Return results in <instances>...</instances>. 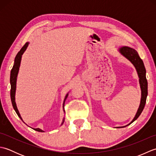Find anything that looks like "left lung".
Instances as JSON below:
<instances>
[{"instance_id":"8db88e82","label":"left lung","mask_w":156,"mask_h":156,"mask_svg":"<svg viewBox=\"0 0 156 156\" xmlns=\"http://www.w3.org/2000/svg\"><path fill=\"white\" fill-rule=\"evenodd\" d=\"M119 51L122 56H124L126 59H127L129 62H131V64L135 66L139 78H140L139 79V81H140V88L141 90V102L136 115H135V117L131 121L130 123H129L125 126H122V127H117L122 128L127 127V126L131 124L132 122L135 121L140 117V115H141L142 111H143L145 102H146V98L147 96V81L146 79V76H145V74H146V70H145L144 62L140 58L137 51L135 49L131 48L130 47H127V46H122V47H121L119 49Z\"/></svg>"}]
</instances>
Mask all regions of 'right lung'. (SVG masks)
<instances>
[{
    "label": "right lung",
    "instance_id": "1",
    "mask_svg": "<svg viewBox=\"0 0 156 156\" xmlns=\"http://www.w3.org/2000/svg\"><path fill=\"white\" fill-rule=\"evenodd\" d=\"M29 45V42H27L26 44L23 45V47L21 49L18 54H16V57L15 58V62H14V65H13V67L11 71V77H10V82H11V102H12V105L13 108L15 111L16 113L17 114V115L19 116V117L23 121V119L21 117V115H20L19 112L18 111L17 107H16V102H15V92H16V79H17V76H18V73H19V67H20V64H21V58H22V55L23 54V53L25 52V51L26 50V49L28 47ZM68 96V94H67L66 95L64 101V103H63V108H64V103L65 101L66 100ZM64 118L63 119V121L62 122V125L64 123ZM34 130L39 131V132H44V131L41 130V129L39 128H33Z\"/></svg>",
    "mask_w": 156,
    "mask_h": 156
}]
</instances>
